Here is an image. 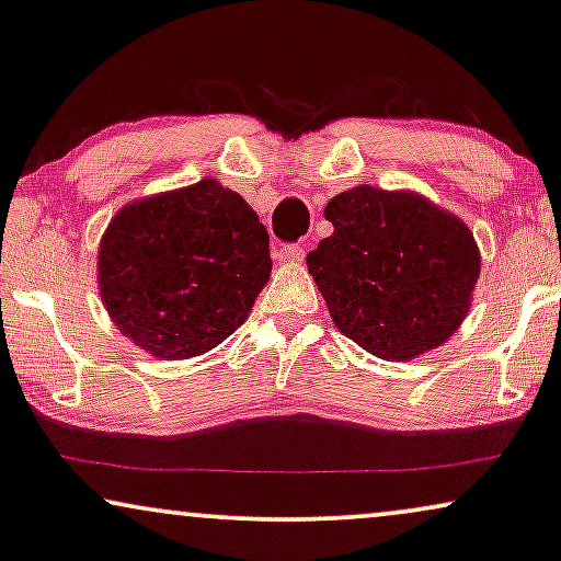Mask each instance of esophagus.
Returning <instances> with one entry per match:
<instances>
[{
  "label": "esophagus",
  "instance_id": "esophagus-1",
  "mask_svg": "<svg viewBox=\"0 0 561 561\" xmlns=\"http://www.w3.org/2000/svg\"><path fill=\"white\" fill-rule=\"evenodd\" d=\"M302 256L305 253L300 245H282L279 251H276V261H282V264H300Z\"/></svg>",
  "mask_w": 561,
  "mask_h": 561
}]
</instances>
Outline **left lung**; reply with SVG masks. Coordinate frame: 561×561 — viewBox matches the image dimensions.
<instances>
[{"label":"left lung","instance_id":"left-lung-1","mask_svg":"<svg viewBox=\"0 0 561 561\" xmlns=\"http://www.w3.org/2000/svg\"><path fill=\"white\" fill-rule=\"evenodd\" d=\"M333 232L308 272L346 339L388 363L427 354L460 329L481 272L473 232L416 191L359 183L325 204Z\"/></svg>","mask_w":561,"mask_h":561}]
</instances>
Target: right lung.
I'll list each match as a JSON object with an SVG mask.
<instances>
[{
	"label": "right lung",
	"instance_id": "add662e5",
	"mask_svg": "<svg viewBox=\"0 0 561 561\" xmlns=\"http://www.w3.org/2000/svg\"><path fill=\"white\" fill-rule=\"evenodd\" d=\"M272 274L268 232L217 179L129 202L98 245V293L137 350L188 359L251 313Z\"/></svg>",
	"mask_w": 561,
	"mask_h": 561
}]
</instances>
